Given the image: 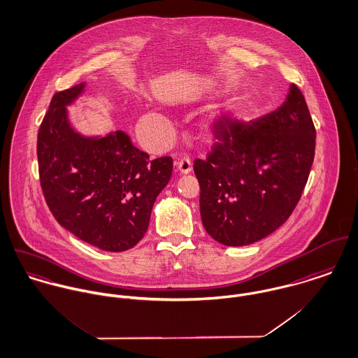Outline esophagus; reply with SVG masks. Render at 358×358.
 Masks as SVG:
<instances>
[{
  "label": "esophagus",
  "instance_id": "34e87169",
  "mask_svg": "<svg viewBox=\"0 0 358 358\" xmlns=\"http://www.w3.org/2000/svg\"><path fill=\"white\" fill-rule=\"evenodd\" d=\"M177 169L181 174H189L192 171V162L188 157H184L177 162Z\"/></svg>",
  "mask_w": 358,
  "mask_h": 358
}]
</instances>
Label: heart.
<instances>
[{"label":"heart","mask_w":358,"mask_h":358,"mask_svg":"<svg viewBox=\"0 0 358 358\" xmlns=\"http://www.w3.org/2000/svg\"><path fill=\"white\" fill-rule=\"evenodd\" d=\"M167 120L162 115H154L152 117V124H155V129L152 130L154 133V137L155 138H162L163 137V133H164V127L167 126Z\"/></svg>","instance_id":"heart-1"}]
</instances>
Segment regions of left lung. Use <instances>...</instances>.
<instances>
[{
    "label": "left lung",
    "mask_w": 358,
    "mask_h": 358,
    "mask_svg": "<svg viewBox=\"0 0 358 358\" xmlns=\"http://www.w3.org/2000/svg\"><path fill=\"white\" fill-rule=\"evenodd\" d=\"M194 170L206 232L225 245L273 234L296 207L315 159L316 129L296 85L276 111L251 122L224 115Z\"/></svg>",
    "instance_id": "8db88e82"
}]
</instances>
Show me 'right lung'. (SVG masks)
I'll use <instances>...</instances> for the list:
<instances>
[{"instance_id":"1","label":"right lung","mask_w":358,"mask_h":358,"mask_svg":"<svg viewBox=\"0 0 358 358\" xmlns=\"http://www.w3.org/2000/svg\"><path fill=\"white\" fill-rule=\"evenodd\" d=\"M85 85L57 92L41 123V188L63 228L100 250L126 251L144 238L154 203L171 177L173 159L150 160L122 130L104 137L78 133L67 106Z\"/></svg>"}]
</instances>
